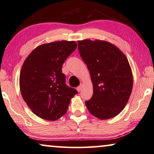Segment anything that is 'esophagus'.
<instances>
[{
	"label": "esophagus",
	"instance_id": "34e87169",
	"mask_svg": "<svg viewBox=\"0 0 154 154\" xmlns=\"http://www.w3.org/2000/svg\"><path fill=\"white\" fill-rule=\"evenodd\" d=\"M81 89H82V85H80L79 87H77L76 90H78V92H80V91L81 90Z\"/></svg>",
	"mask_w": 154,
	"mask_h": 154
}]
</instances>
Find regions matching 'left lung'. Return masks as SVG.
Wrapping results in <instances>:
<instances>
[{"label": "left lung", "mask_w": 154, "mask_h": 154, "mask_svg": "<svg viewBox=\"0 0 154 154\" xmlns=\"http://www.w3.org/2000/svg\"><path fill=\"white\" fill-rule=\"evenodd\" d=\"M78 44L93 83L92 97L85 101L89 112L100 119L115 117L125 107L132 92L133 75L128 60L109 42L85 39Z\"/></svg>", "instance_id": "left-lung-1"}]
</instances>
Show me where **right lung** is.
Segmentation results:
<instances>
[{
	"label": "right lung",
	"instance_id": "obj_1",
	"mask_svg": "<svg viewBox=\"0 0 154 154\" xmlns=\"http://www.w3.org/2000/svg\"><path fill=\"white\" fill-rule=\"evenodd\" d=\"M77 47L75 42L61 41L37 46L28 55L20 73V90L34 114L55 121L66 112L78 91L66 84L62 72L64 61Z\"/></svg>",
	"mask_w": 154,
	"mask_h": 154
}]
</instances>
